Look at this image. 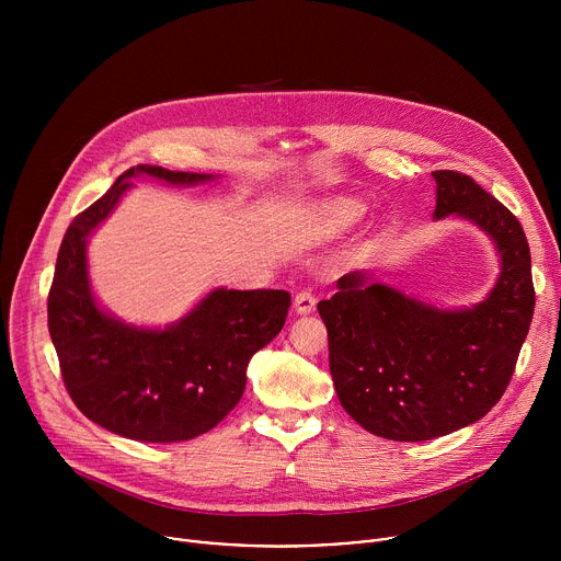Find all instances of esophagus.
<instances>
[{
    "label": "esophagus",
    "mask_w": 561,
    "mask_h": 561,
    "mask_svg": "<svg viewBox=\"0 0 561 561\" xmlns=\"http://www.w3.org/2000/svg\"><path fill=\"white\" fill-rule=\"evenodd\" d=\"M314 304H317V299L310 290H301L293 299V308H295L297 314H310L314 310Z\"/></svg>",
    "instance_id": "34e87169"
}]
</instances>
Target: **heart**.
I'll use <instances>...</instances> for the list:
<instances>
[{"instance_id": "b5f03b06", "label": "heart", "mask_w": 561, "mask_h": 561, "mask_svg": "<svg viewBox=\"0 0 561 561\" xmlns=\"http://www.w3.org/2000/svg\"><path fill=\"white\" fill-rule=\"evenodd\" d=\"M366 213V206L357 199H335L319 210V228L324 234H342L353 228Z\"/></svg>"}]
</instances>
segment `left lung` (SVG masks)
Here are the masks:
<instances>
[{
    "label": "left lung",
    "instance_id": "8db88e82",
    "mask_svg": "<svg viewBox=\"0 0 561 561\" xmlns=\"http://www.w3.org/2000/svg\"><path fill=\"white\" fill-rule=\"evenodd\" d=\"M433 178V219L453 215L493 239L500 275L489 295L439 308L353 271L317 304L344 411L394 442H426L482 420L513 377L535 308L530 251L517 217L468 175Z\"/></svg>",
    "mask_w": 561,
    "mask_h": 561
}]
</instances>
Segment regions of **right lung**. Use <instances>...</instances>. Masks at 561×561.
Wrapping results in <instances>:
<instances>
[{"label": "right lung", "mask_w": 561, "mask_h": 561, "mask_svg": "<svg viewBox=\"0 0 561 561\" xmlns=\"http://www.w3.org/2000/svg\"><path fill=\"white\" fill-rule=\"evenodd\" d=\"M148 175L171 186L217 180L139 164L77 215L59 247L48 331L75 407L102 428L148 444L186 442L215 428L244 394L251 357L284 329L286 290L213 288L182 319L137 327L108 312L89 277V239Z\"/></svg>", "instance_id": "obj_1"}]
</instances>
